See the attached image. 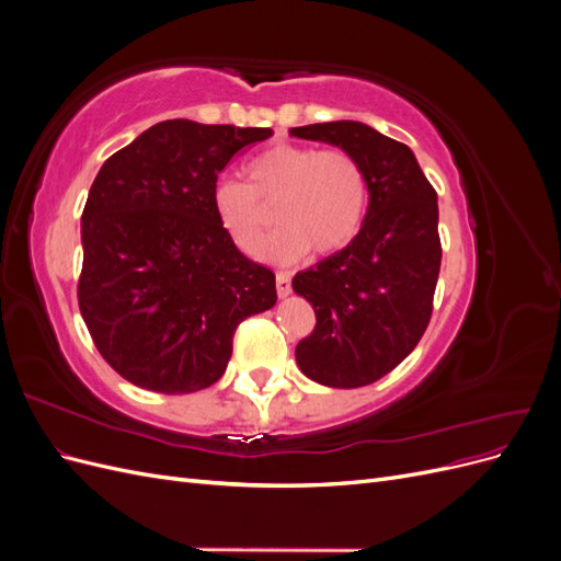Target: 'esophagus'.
<instances>
[{
  "instance_id": "esophagus-1",
  "label": "esophagus",
  "mask_w": 561,
  "mask_h": 561,
  "mask_svg": "<svg viewBox=\"0 0 561 561\" xmlns=\"http://www.w3.org/2000/svg\"><path fill=\"white\" fill-rule=\"evenodd\" d=\"M276 293H278V297H287L293 293L290 274H285V271H278V274H276Z\"/></svg>"
}]
</instances>
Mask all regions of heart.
Returning <instances> with one entry per match:
<instances>
[{"label":"heart","mask_w":561,"mask_h":561,"mask_svg":"<svg viewBox=\"0 0 561 561\" xmlns=\"http://www.w3.org/2000/svg\"><path fill=\"white\" fill-rule=\"evenodd\" d=\"M284 227L262 247L268 209ZM367 208V175L344 149L276 145L245 165V184L222 180L213 190L219 227L245 254L290 264L313 250L328 257L360 231Z\"/></svg>","instance_id":"heart-1"}]
</instances>
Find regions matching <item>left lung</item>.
<instances>
[{
	"label": "left lung",
	"instance_id": "obj_1",
	"mask_svg": "<svg viewBox=\"0 0 561 561\" xmlns=\"http://www.w3.org/2000/svg\"><path fill=\"white\" fill-rule=\"evenodd\" d=\"M290 135L348 151L365 168L369 192L358 236L293 278L316 311L297 365L322 386L375 383L414 351L431 322L443 262L437 194L412 149L367 124H311Z\"/></svg>",
	"mask_w": 561,
	"mask_h": 561
}]
</instances>
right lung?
<instances>
[{
  "mask_svg": "<svg viewBox=\"0 0 561 561\" xmlns=\"http://www.w3.org/2000/svg\"><path fill=\"white\" fill-rule=\"evenodd\" d=\"M271 135L171 118L100 168L81 215L77 297L126 381L165 396L213 386L236 328L276 304L274 271L248 260L213 210L217 175Z\"/></svg>",
  "mask_w": 561,
  "mask_h": 561,
  "instance_id": "add662e5",
  "label": "right lung"
}]
</instances>
